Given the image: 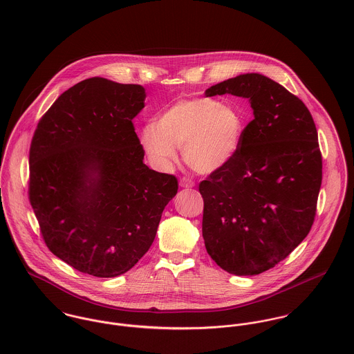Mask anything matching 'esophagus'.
Masks as SVG:
<instances>
[{"label": "esophagus", "mask_w": 354, "mask_h": 354, "mask_svg": "<svg viewBox=\"0 0 354 354\" xmlns=\"http://www.w3.org/2000/svg\"><path fill=\"white\" fill-rule=\"evenodd\" d=\"M180 185H181L183 188H194V187H195V183H194L191 178L184 177V178L180 180Z\"/></svg>", "instance_id": "obj_1"}]
</instances>
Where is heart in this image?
<instances>
[{"instance_id": "1", "label": "heart", "mask_w": 354, "mask_h": 354, "mask_svg": "<svg viewBox=\"0 0 354 354\" xmlns=\"http://www.w3.org/2000/svg\"><path fill=\"white\" fill-rule=\"evenodd\" d=\"M247 121L234 104L212 98L180 100L140 132V145L156 166L166 167L183 147L187 165L199 174L225 167L239 151Z\"/></svg>"}]
</instances>
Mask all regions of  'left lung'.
<instances>
[{
  "instance_id": "obj_1",
  "label": "left lung",
  "mask_w": 354,
  "mask_h": 354,
  "mask_svg": "<svg viewBox=\"0 0 354 354\" xmlns=\"http://www.w3.org/2000/svg\"><path fill=\"white\" fill-rule=\"evenodd\" d=\"M247 98L253 120L236 156L199 185L203 239L211 259L234 275H257L309 233L322 185L313 118L297 97L260 73L211 86L205 97Z\"/></svg>"
}]
</instances>
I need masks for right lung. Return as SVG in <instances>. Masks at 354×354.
<instances>
[{
	"instance_id": "add662e5",
	"label": "right lung",
	"mask_w": 354,
	"mask_h": 354,
	"mask_svg": "<svg viewBox=\"0 0 354 354\" xmlns=\"http://www.w3.org/2000/svg\"><path fill=\"white\" fill-rule=\"evenodd\" d=\"M146 90L83 80L53 103L30 149V202L53 254L80 272L114 278L153 243L177 178L145 162L132 120Z\"/></svg>"
}]
</instances>
